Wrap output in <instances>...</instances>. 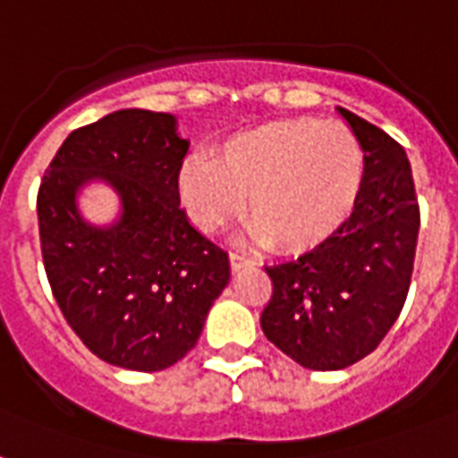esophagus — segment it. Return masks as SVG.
Returning a JSON list of instances; mask_svg holds the SVG:
<instances>
[{"label":"esophagus","instance_id":"34e87169","mask_svg":"<svg viewBox=\"0 0 458 458\" xmlns=\"http://www.w3.org/2000/svg\"><path fill=\"white\" fill-rule=\"evenodd\" d=\"M247 266H251V259L247 257V254H240V251H230V268H233V273L242 271V268H247Z\"/></svg>","mask_w":458,"mask_h":458}]
</instances>
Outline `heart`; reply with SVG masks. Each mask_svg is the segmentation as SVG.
Returning a JSON list of instances; mask_svg holds the SVG:
<instances>
[{
  "instance_id": "heart-1",
  "label": "heart",
  "mask_w": 458,
  "mask_h": 458,
  "mask_svg": "<svg viewBox=\"0 0 458 458\" xmlns=\"http://www.w3.org/2000/svg\"><path fill=\"white\" fill-rule=\"evenodd\" d=\"M363 173V149L349 128L287 118L237 132L218 147L216 161L187 158L178 192L201 233L223 230L244 208L251 235L294 254L318 247L344 225Z\"/></svg>"
}]
</instances>
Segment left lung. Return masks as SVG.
<instances>
[{
    "instance_id": "1",
    "label": "left lung",
    "mask_w": 458,
    "mask_h": 458,
    "mask_svg": "<svg viewBox=\"0 0 458 458\" xmlns=\"http://www.w3.org/2000/svg\"><path fill=\"white\" fill-rule=\"evenodd\" d=\"M366 158L363 185L344 225L287 264L266 266L273 297L261 313L264 335L311 370H340L390 333L411 285L419 199L404 147L342 109Z\"/></svg>"
}]
</instances>
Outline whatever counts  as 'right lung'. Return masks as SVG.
<instances>
[{"label": "right lung", "mask_w": 458, "mask_h": 458, "mask_svg": "<svg viewBox=\"0 0 458 458\" xmlns=\"http://www.w3.org/2000/svg\"><path fill=\"white\" fill-rule=\"evenodd\" d=\"M178 118L121 109L64 140L38 192L39 242L54 300L82 344L128 370H164L197 344L230 280L228 254L180 208L187 154ZM102 182L122 211L109 226L80 214Z\"/></svg>", "instance_id": "obj_1"}]
</instances>
